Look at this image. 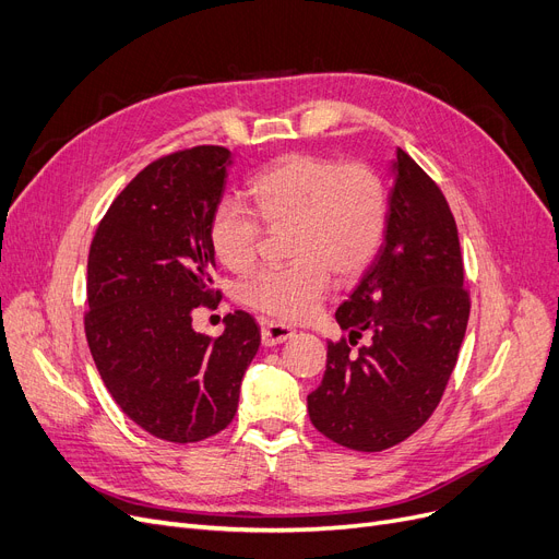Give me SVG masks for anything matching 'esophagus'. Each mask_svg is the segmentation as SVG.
<instances>
[{
  "label": "esophagus",
  "mask_w": 559,
  "mask_h": 559,
  "mask_svg": "<svg viewBox=\"0 0 559 559\" xmlns=\"http://www.w3.org/2000/svg\"><path fill=\"white\" fill-rule=\"evenodd\" d=\"M294 337V328H288L280 321H263L261 323V342L263 346H277Z\"/></svg>",
  "instance_id": "1"
}]
</instances>
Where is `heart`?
<instances>
[{
  "label": "heart",
  "instance_id": "1",
  "mask_svg": "<svg viewBox=\"0 0 559 559\" xmlns=\"http://www.w3.org/2000/svg\"><path fill=\"white\" fill-rule=\"evenodd\" d=\"M254 207L222 199L209 238L219 263L234 273L252 267L267 227H292L284 265H265L245 277L240 300L280 321H302L317 311L332 284L362 275L388 231V190L371 167L323 155L288 153L250 178Z\"/></svg>",
  "mask_w": 559,
  "mask_h": 559
}]
</instances>
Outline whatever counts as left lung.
I'll use <instances>...</instances> for the list:
<instances>
[{"label": "left lung", "instance_id": "left-lung-1", "mask_svg": "<svg viewBox=\"0 0 559 559\" xmlns=\"http://www.w3.org/2000/svg\"><path fill=\"white\" fill-rule=\"evenodd\" d=\"M392 176L381 252L334 311L348 337L328 344L323 381L307 396L311 424L357 452L394 448L431 417L471 317L448 199L401 148Z\"/></svg>", "mask_w": 559, "mask_h": 559}]
</instances>
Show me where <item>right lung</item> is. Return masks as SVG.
Returning <instances> with one entry per match:
<instances>
[{
  "mask_svg": "<svg viewBox=\"0 0 559 559\" xmlns=\"http://www.w3.org/2000/svg\"><path fill=\"white\" fill-rule=\"evenodd\" d=\"M231 163L222 146L151 163L111 202L88 250V350L119 408L169 442L229 427L261 344L242 309L215 340L192 328L194 307L217 298L209 227Z\"/></svg>",
  "mask_w": 559,
  "mask_h": 559,
  "instance_id": "right-lung-1",
  "label": "right lung"
}]
</instances>
